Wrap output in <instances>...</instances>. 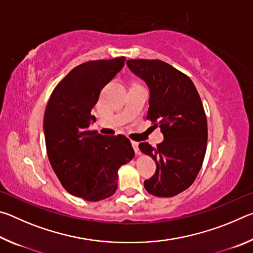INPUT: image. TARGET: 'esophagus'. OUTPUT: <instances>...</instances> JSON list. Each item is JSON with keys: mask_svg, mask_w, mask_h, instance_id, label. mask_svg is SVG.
Wrapping results in <instances>:
<instances>
[{"mask_svg": "<svg viewBox=\"0 0 253 253\" xmlns=\"http://www.w3.org/2000/svg\"><path fill=\"white\" fill-rule=\"evenodd\" d=\"M131 146H132V148H134V151H135L137 154H138V151H139V149H138V143H137V142H132V140H131Z\"/></svg>", "mask_w": 253, "mask_h": 253, "instance_id": "esophagus-1", "label": "esophagus"}]
</instances>
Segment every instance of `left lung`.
I'll return each mask as SVG.
<instances>
[{"label": "left lung", "instance_id": "obj_1", "mask_svg": "<svg viewBox=\"0 0 253 253\" xmlns=\"http://www.w3.org/2000/svg\"><path fill=\"white\" fill-rule=\"evenodd\" d=\"M129 70L147 84V119L160 127L164 140L153 147L140 143L151 156L156 172L144 182L148 193L170 198L195 181L203 164L208 142V123L194 84L186 75L161 60H128Z\"/></svg>", "mask_w": 253, "mask_h": 253}]
</instances>
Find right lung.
<instances>
[{
	"mask_svg": "<svg viewBox=\"0 0 253 253\" xmlns=\"http://www.w3.org/2000/svg\"><path fill=\"white\" fill-rule=\"evenodd\" d=\"M125 58L88 61L72 69L51 95L44 113L46 153L55 175L70 194L105 200L117 190L118 169L135 156L123 135L90 130L102 88L122 70Z\"/></svg>",
	"mask_w": 253,
	"mask_h": 253,
	"instance_id": "1",
	"label": "right lung"
}]
</instances>
